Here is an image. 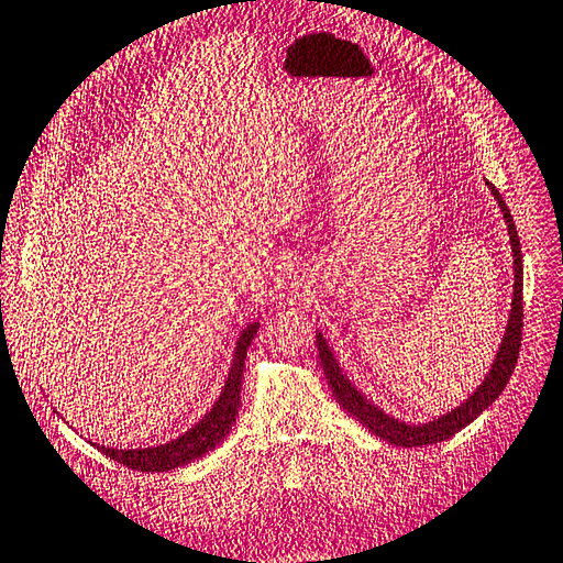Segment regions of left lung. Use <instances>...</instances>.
<instances>
[{
	"instance_id": "8db88e82",
	"label": "left lung",
	"mask_w": 563,
	"mask_h": 563,
	"mask_svg": "<svg viewBox=\"0 0 563 563\" xmlns=\"http://www.w3.org/2000/svg\"><path fill=\"white\" fill-rule=\"evenodd\" d=\"M490 192L495 200H498L500 212L505 217V224H508V234H510V246H512V268H515V288H512V310H510V319L508 327H505V336L500 341L498 354H495L493 366L488 371L486 380H483L476 393L471 395L466 402H461V407L451 410L442 417H437L432 422L424 424H407V422H398L395 417L385 415L380 407L373 405L366 395H361V390H356L351 380L341 373L339 361L334 358L332 349H329L324 334H317V351H319V363H322L327 383L332 385V393L336 402L344 407L349 415H354L356 420L368 429L371 434H376L385 442H390L395 446H427V444H437L444 442V439L454 437L456 432H461L466 424H471L476 417L486 410L488 405H493L498 400V395L505 390L508 385L517 356H520V344H522V251H520V236H517V229L512 222V214L508 205L500 197V192L495 190V185L488 183Z\"/></svg>"
}]
</instances>
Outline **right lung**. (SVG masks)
<instances>
[{
    "instance_id": "1",
    "label": "right lung",
    "mask_w": 563,
    "mask_h": 563,
    "mask_svg": "<svg viewBox=\"0 0 563 563\" xmlns=\"http://www.w3.org/2000/svg\"><path fill=\"white\" fill-rule=\"evenodd\" d=\"M258 322L249 324L239 336V344L234 351V363H231V371L227 376V383L222 388V395L214 402L212 410H209L200 422L192 429H187L185 434L173 439L168 444L161 446H148V449H109V446H97L102 454L109 459L119 461L134 471H173L178 466L190 464V461L205 456L207 451H212L222 439L229 434L231 424L236 422L239 405H241V378H244V358L251 339L258 332Z\"/></svg>"
}]
</instances>
